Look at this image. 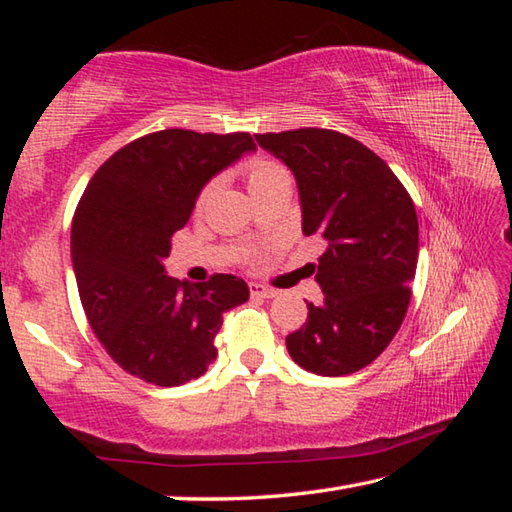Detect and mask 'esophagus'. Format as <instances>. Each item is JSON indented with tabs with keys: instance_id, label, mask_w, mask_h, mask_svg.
Returning a JSON list of instances; mask_svg holds the SVG:
<instances>
[{
	"instance_id": "esophagus-1",
	"label": "esophagus",
	"mask_w": 512,
	"mask_h": 512,
	"mask_svg": "<svg viewBox=\"0 0 512 512\" xmlns=\"http://www.w3.org/2000/svg\"><path fill=\"white\" fill-rule=\"evenodd\" d=\"M250 296H255V298H275L277 291L271 289V287H264V284L250 282Z\"/></svg>"
}]
</instances>
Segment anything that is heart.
<instances>
[{
    "instance_id": "heart-1",
    "label": "heart",
    "mask_w": 512,
    "mask_h": 512,
    "mask_svg": "<svg viewBox=\"0 0 512 512\" xmlns=\"http://www.w3.org/2000/svg\"><path fill=\"white\" fill-rule=\"evenodd\" d=\"M246 178H248L250 194L255 198L271 192L275 187H282V185L291 187L293 183L291 173L284 164H280L273 158H264V155H257V158H253L246 164ZM216 189H219V178H210L201 189H198L196 205H194L196 212L205 210L207 203H210L212 196L216 194Z\"/></svg>"
}]
</instances>
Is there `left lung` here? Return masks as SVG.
I'll return each mask as SVG.
<instances>
[{"instance_id":"1","label":"left lung","mask_w":512,"mask_h":512,"mask_svg":"<svg viewBox=\"0 0 512 512\" xmlns=\"http://www.w3.org/2000/svg\"><path fill=\"white\" fill-rule=\"evenodd\" d=\"M293 171L302 232L327 250L314 266L325 298L307 302V323L287 336L291 359L341 377L388 348L411 300L418 214L391 167L352 137L327 128L255 135Z\"/></svg>"}]
</instances>
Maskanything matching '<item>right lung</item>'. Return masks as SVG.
Wrapping results in <instances>:
<instances>
[{
	"mask_svg": "<svg viewBox=\"0 0 512 512\" xmlns=\"http://www.w3.org/2000/svg\"><path fill=\"white\" fill-rule=\"evenodd\" d=\"M248 151V133L167 128L110 155L85 187L72 221L76 284L92 332L128 375L167 388L198 379L223 314L248 300L237 275L189 284L164 271L198 189Z\"/></svg>",
	"mask_w": 512,
	"mask_h": 512,
	"instance_id": "right-lung-1",
	"label": "right lung"
}]
</instances>
